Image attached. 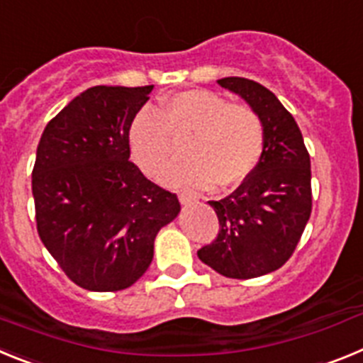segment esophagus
<instances>
[{"label":"esophagus","instance_id":"obj_1","mask_svg":"<svg viewBox=\"0 0 363 363\" xmlns=\"http://www.w3.org/2000/svg\"><path fill=\"white\" fill-rule=\"evenodd\" d=\"M179 203L182 205H192L198 201V196L194 192H179Z\"/></svg>","mask_w":363,"mask_h":363}]
</instances>
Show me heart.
Instances as JSON below:
<instances>
[{
	"label": "heart",
	"instance_id": "b5f03b06",
	"mask_svg": "<svg viewBox=\"0 0 363 363\" xmlns=\"http://www.w3.org/2000/svg\"><path fill=\"white\" fill-rule=\"evenodd\" d=\"M187 136L189 160L163 172L167 187H236L252 174L265 147L264 123L251 107L211 91H185L163 99L160 112H138L129 129L130 154L147 176H158L171 158L172 138Z\"/></svg>",
	"mask_w": 363,
	"mask_h": 363
}]
</instances>
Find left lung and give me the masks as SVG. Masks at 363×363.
<instances>
[{"label": "left lung", "instance_id": "1", "mask_svg": "<svg viewBox=\"0 0 363 363\" xmlns=\"http://www.w3.org/2000/svg\"><path fill=\"white\" fill-rule=\"evenodd\" d=\"M256 111L265 130L262 160L233 194L209 201L220 233L198 258L227 278L249 280L291 258L313 207L311 158L291 112L264 85L247 78L218 79Z\"/></svg>", "mask_w": 363, "mask_h": 363}]
</instances>
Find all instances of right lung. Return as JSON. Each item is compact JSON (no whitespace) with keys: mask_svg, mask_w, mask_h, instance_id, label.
I'll use <instances>...</instances> for the list:
<instances>
[{"mask_svg":"<svg viewBox=\"0 0 363 363\" xmlns=\"http://www.w3.org/2000/svg\"><path fill=\"white\" fill-rule=\"evenodd\" d=\"M154 85H96L47 123L32 171L38 234L76 285L108 293L145 274L176 194L129 162V129Z\"/></svg>","mask_w":363,"mask_h":363,"instance_id":"1","label":"right lung"}]
</instances>
